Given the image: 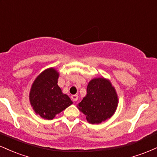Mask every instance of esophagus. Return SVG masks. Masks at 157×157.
I'll return each instance as SVG.
<instances>
[{"label": "esophagus", "mask_w": 157, "mask_h": 157, "mask_svg": "<svg viewBox=\"0 0 157 157\" xmlns=\"http://www.w3.org/2000/svg\"><path fill=\"white\" fill-rule=\"evenodd\" d=\"M71 100H73V101H77V100H78V96H77V94H74V95H71Z\"/></svg>", "instance_id": "34e87169"}]
</instances>
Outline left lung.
<instances>
[{"label":"left lung","instance_id":"left-lung-1","mask_svg":"<svg viewBox=\"0 0 157 157\" xmlns=\"http://www.w3.org/2000/svg\"><path fill=\"white\" fill-rule=\"evenodd\" d=\"M118 105L116 90L107 79L91 80L87 86V94L78 104V109L91 124H100L111 118Z\"/></svg>","mask_w":157,"mask_h":157}]
</instances>
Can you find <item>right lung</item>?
<instances>
[{"mask_svg": "<svg viewBox=\"0 0 157 157\" xmlns=\"http://www.w3.org/2000/svg\"><path fill=\"white\" fill-rule=\"evenodd\" d=\"M58 71L49 68L41 72L32 85L29 100L35 112L46 120H52L72 104L57 85Z\"/></svg>", "mask_w": 157, "mask_h": 157, "instance_id": "add662e5", "label": "right lung"}]
</instances>
